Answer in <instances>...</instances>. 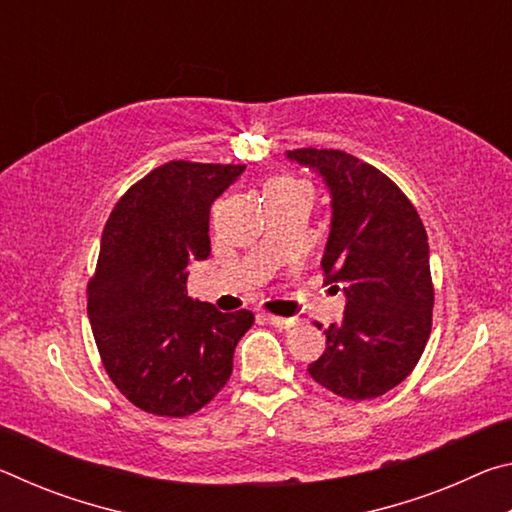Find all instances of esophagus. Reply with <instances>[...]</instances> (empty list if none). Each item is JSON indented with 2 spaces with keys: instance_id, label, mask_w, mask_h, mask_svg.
Instances as JSON below:
<instances>
[{
  "instance_id": "esophagus-1",
  "label": "esophagus",
  "mask_w": 512,
  "mask_h": 512,
  "mask_svg": "<svg viewBox=\"0 0 512 512\" xmlns=\"http://www.w3.org/2000/svg\"><path fill=\"white\" fill-rule=\"evenodd\" d=\"M268 323H271L277 329H291V327H298L300 325V318H287V316L268 314Z\"/></svg>"
}]
</instances>
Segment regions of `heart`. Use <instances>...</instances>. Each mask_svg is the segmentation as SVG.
<instances>
[{"label":"heart","mask_w":512,"mask_h":512,"mask_svg":"<svg viewBox=\"0 0 512 512\" xmlns=\"http://www.w3.org/2000/svg\"><path fill=\"white\" fill-rule=\"evenodd\" d=\"M289 185H298V180H296V178H291V176H277V178H273V180H268L266 192H268V189H275V187H289Z\"/></svg>","instance_id":"heart-1"}]
</instances>
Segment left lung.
Masks as SVG:
<instances>
[{"instance_id":"obj_1","label":"left lung","mask_w":512,"mask_h":512,"mask_svg":"<svg viewBox=\"0 0 512 512\" xmlns=\"http://www.w3.org/2000/svg\"><path fill=\"white\" fill-rule=\"evenodd\" d=\"M332 192L325 282H341L345 316L325 329L323 357L309 375L345 400H372L418 366L431 334L433 282L427 230L386 173L336 149H296Z\"/></svg>"}]
</instances>
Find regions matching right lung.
Masks as SVG:
<instances>
[{
    "mask_svg": "<svg viewBox=\"0 0 512 512\" xmlns=\"http://www.w3.org/2000/svg\"><path fill=\"white\" fill-rule=\"evenodd\" d=\"M246 164L171 160L119 198L88 282L103 368L137 409L185 418L232 375L253 311L223 314L187 296V266L210 255V207Z\"/></svg>",
    "mask_w": 512,
    "mask_h": 512,
    "instance_id": "add662e5",
    "label": "right lung"
}]
</instances>
